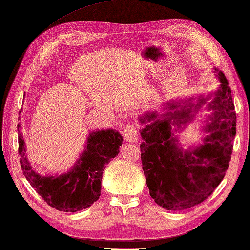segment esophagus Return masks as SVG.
Masks as SVG:
<instances>
[{"instance_id":"34e87169","label":"esophagus","mask_w":250,"mask_h":250,"mask_svg":"<svg viewBox=\"0 0 250 250\" xmlns=\"http://www.w3.org/2000/svg\"><path fill=\"white\" fill-rule=\"evenodd\" d=\"M124 137L126 142H136L139 137V126L134 124L126 125L124 129Z\"/></svg>"}]
</instances>
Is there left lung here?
Returning a JSON list of instances; mask_svg holds the SVG:
<instances>
[{
  "instance_id": "left-lung-1",
  "label": "left lung",
  "mask_w": 250,
  "mask_h": 250,
  "mask_svg": "<svg viewBox=\"0 0 250 250\" xmlns=\"http://www.w3.org/2000/svg\"><path fill=\"white\" fill-rule=\"evenodd\" d=\"M215 71L221 86L209 105L215 113L210 125H207L206 131L211 133L203 140L204 145L193 151H182L172 133V120L179 128L192 118L191 106L166 114L162 120H156L141 132L144 140L140 146L142 166L149 194L163 208L183 210L202 203L221 183L229 167L236 134V113L227 77L218 68ZM206 99H201L196 106ZM172 108L176 106L172 105ZM152 118L156 114L146 116L148 120Z\"/></svg>"
}]
</instances>
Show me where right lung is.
<instances>
[{
    "label": "right lung",
    "instance_id": "right-lung-1",
    "mask_svg": "<svg viewBox=\"0 0 250 250\" xmlns=\"http://www.w3.org/2000/svg\"><path fill=\"white\" fill-rule=\"evenodd\" d=\"M17 129H20L18 125ZM121 135L113 130L90 134L87 149L72 171L60 176H41L32 169L24 156V140L18 134V153L23 175L47 204L57 210L75 213L87 208L99 199L101 182L106 164L119 152Z\"/></svg>",
    "mask_w": 250,
    "mask_h": 250
}]
</instances>
